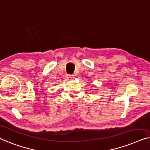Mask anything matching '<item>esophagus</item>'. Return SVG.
I'll list each match as a JSON object with an SVG mask.
<instances>
[{
    "label": "esophagus",
    "instance_id": "1",
    "mask_svg": "<svg viewBox=\"0 0 150 150\" xmlns=\"http://www.w3.org/2000/svg\"><path fill=\"white\" fill-rule=\"evenodd\" d=\"M66 78L68 80H71V79H73L75 78V76L74 75H66Z\"/></svg>",
    "mask_w": 150,
    "mask_h": 150
}]
</instances>
